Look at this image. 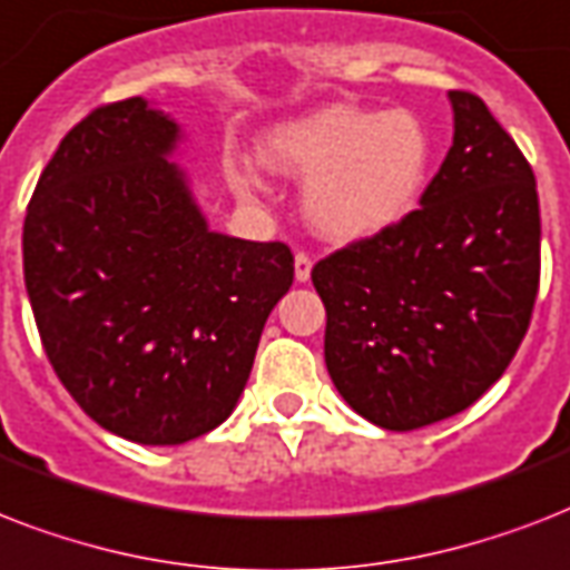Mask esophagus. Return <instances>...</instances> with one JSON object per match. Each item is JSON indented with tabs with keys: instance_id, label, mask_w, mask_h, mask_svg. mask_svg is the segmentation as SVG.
<instances>
[{
	"instance_id": "esophagus-1",
	"label": "esophagus",
	"mask_w": 570,
	"mask_h": 570,
	"mask_svg": "<svg viewBox=\"0 0 570 570\" xmlns=\"http://www.w3.org/2000/svg\"><path fill=\"white\" fill-rule=\"evenodd\" d=\"M311 268H313L311 254L298 250V254H295V281H298V284H307V281H311Z\"/></svg>"
}]
</instances>
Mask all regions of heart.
Segmentation results:
<instances>
[{
	"label": "heart",
	"mask_w": 570,
	"mask_h": 570,
	"mask_svg": "<svg viewBox=\"0 0 570 570\" xmlns=\"http://www.w3.org/2000/svg\"><path fill=\"white\" fill-rule=\"evenodd\" d=\"M259 159L275 174L304 183L302 209L313 233L328 242H361L390 230L423 191L432 138L411 109L366 111L348 102L268 129ZM233 186L254 189L245 168Z\"/></svg>",
	"instance_id": "heart-1"
}]
</instances>
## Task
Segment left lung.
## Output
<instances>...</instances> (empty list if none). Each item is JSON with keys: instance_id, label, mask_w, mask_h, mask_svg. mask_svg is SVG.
<instances>
[{"instance_id": "left-lung-1", "label": "left lung", "mask_w": 570, "mask_h": 570, "mask_svg": "<svg viewBox=\"0 0 570 570\" xmlns=\"http://www.w3.org/2000/svg\"><path fill=\"white\" fill-rule=\"evenodd\" d=\"M450 102L455 136L420 209L311 272L331 381L390 432L473 405L512 364L539 295L535 174L476 94Z\"/></svg>"}]
</instances>
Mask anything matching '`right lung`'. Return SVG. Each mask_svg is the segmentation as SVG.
Wrapping results in <instances>:
<instances>
[{"instance_id": "add662e5", "label": "right lung", "mask_w": 570, "mask_h": 570, "mask_svg": "<svg viewBox=\"0 0 570 570\" xmlns=\"http://www.w3.org/2000/svg\"><path fill=\"white\" fill-rule=\"evenodd\" d=\"M180 127L141 97L76 124L22 224V275L49 364L94 423L147 446L213 432L293 286L284 242L209 230L168 156Z\"/></svg>"}]
</instances>
